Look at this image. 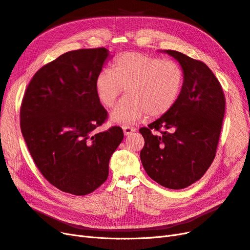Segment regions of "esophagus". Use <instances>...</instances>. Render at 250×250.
<instances>
[{"instance_id":"1","label":"esophagus","mask_w":250,"mask_h":250,"mask_svg":"<svg viewBox=\"0 0 250 250\" xmlns=\"http://www.w3.org/2000/svg\"><path fill=\"white\" fill-rule=\"evenodd\" d=\"M123 130H124V134L125 135V136H127V135H131L132 133L135 132V127L125 125V126H123Z\"/></svg>"}]
</instances>
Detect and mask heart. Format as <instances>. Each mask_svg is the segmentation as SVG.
Listing matches in <instances>:
<instances>
[{
    "label": "heart",
    "mask_w": 250,
    "mask_h": 250,
    "mask_svg": "<svg viewBox=\"0 0 250 250\" xmlns=\"http://www.w3.org/2000/svg\"><path fill=\"white\" fill-rule=\"evenodd\" d=\"M184 83L183 70L174 61L141 52H125L103 69L94 81L97 99L112 108L125 89L127 95L110 114L113 124L137 123L146 115L160 117L172 110Z\"/></svg>",
    "instance_id": "b5f03b06"
}]
</instances>
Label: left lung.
<instances>
[{
    "instance_id": "left-lung-1",
    "label": "left lung",
    "mask_w": 250,
    "mask_h": 250,
    "mask_svg": "<svg viewBox=\"0 0 250 250\" xmlns=\"http://www.w3.org/2000/svg\"><path fill=\"white\" fill-rule=\"evenodd\" d=\"M160 52L179 62L184 83L172 110L139 130L145 138L140 159L154 181L181 189L200 179L215 158L225 97L217 77L204 62L174 50ZM152 129L161 135H154Z\"/></svg>"
}]
</instances>
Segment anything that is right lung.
<instances>
[{
    "label": "right lung",
    "mask_w": 250,
    "mask_h": 250,
    "mask_svg": "<svg viewBox=\"0 0 250 250\" xmlns=\"http://www.w3.org/2000/svg\"><path fill=\"white\" fill-rule=\"evenodd\" d=\"M111 58L105 48L62 54L34 74L21 106V130L40 172L75 196L88 195L106 180L111 156L124 139L119 126L95 133L108 113L94 81Z\"/></svg>",
    "instance_id": "1"
}]
</instances>
